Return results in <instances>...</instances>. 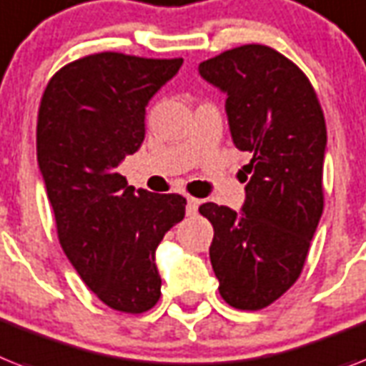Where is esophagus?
I'll return each instance as SVG.
<instances>
[{"label": "esophagus", "instance_id": "1", "mask_svg": "<svg viewBox=\"0 0 366 366\" xmlns=\"http://www.w3.org/2000/svg\"><path fill=\"white\" fill-rule=\"evenodd\" d=\"M198 204L200 202L192 198V196H187V215H196V211H198Z\"/></svg>", "mask_w": 366, "mask_h": 366}]
</instances>
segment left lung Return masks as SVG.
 I'll use <instances>...</instances> for the list:
<instances>
[{"label": "left lung", "instance_id": "left-lung-1", "mask_svg": "<svg viewBox=\"0 0 366 366\" xmlns=\"http://www.w3.org/2000/svg\"><path fill=\"white\" fill-rule=\"evenodd\" d=\"M228 95L232 140L247 151L243 213L213 202L209 258L226 303L259 310L286 294L303 271L324 211V110L294 61L264 44H243L200 63Z\"/></svg>", "mask_w": 366, "mask_h": 366}]
</instances>
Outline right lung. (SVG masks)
Here are the masks:
<instances>
[{
    "mask_svg": "<svg viewBox=\"0 0 366 366\" xmlns=\"http://www.w3.org/2000/svg\"><path fill=\"white\" fill-rule=\"evenodd\" d=\"M183 59L101 52L50 78L37 117V161L57 237L80 279L127 314L161 297L155 250L185 217L181 194L127 187L117 164L146 136V107Z\"/></svg>",
    "mask_w": 366,
    "mask_h": 366,
    "instance_id": "1",
    "label": "right lung"
}]
</instances>
